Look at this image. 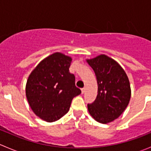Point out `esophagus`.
I'll return each instance as SVG.
<instances>
[{
    "mask_svg": "<svg viewBox=\"0 0 151 151\" xmlns=\"http://www.w3.org/2000/svg\"><path fill=\"white\" fill-rule=\"evenodd\" d=\"M85 90H86V88H82V93H84L85 92Z\"/></svg>",
    "mask_w": 151,
    "mask_h": 151,
    "instance_id": "obj_1",
    "label": "esophagus"
}]
</instances>
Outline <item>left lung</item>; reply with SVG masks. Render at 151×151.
Segmentation results:
<instances>
[{
  "label": "left lung",
  "mask_w": 151,
  "mask_h": 151,
  "mask_svg": "<svg viewBox=\"0 0 151 151\" xmlns=\"http://www.w3.org/2000/svg\"><path fill=\"white\" fill-rule=\"evenodd\" d=\"M87 62L95 72L98 83V95L92 104H88V112L98 122H112L124 112L130 101L129 78L122 67L105 55Z\"/></svg>",
  "instance_id": "1"
}]
</instances>
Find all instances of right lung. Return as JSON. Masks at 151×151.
Here are the masks:
<instances>
[{"mask_svg": "<svg viewBox=\"0 0 151 151\" xmlns=\"http://www.w3.org/2000/svg\"><path fill=\"white\" fill-rule=\"evenodd\" d=\"M71 58L55 52L40 62L29 75L25 93L33 112L54 122L68 112L73 98L81 93L69 72Z\"/></svg>", "mask_w": 151, "mask_h": 151, "instance_id": "1", "label": "right lung"}]
</instances>
